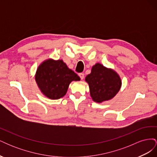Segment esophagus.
Wrapping results in <instances>:
<instances>
[{
	"mask_svg": "<svg viewBox=\"0 0 157 157\" xmlns=\"http://www.w3.org/2000/svg\"><path fill=\"white\" fill-rule=\"evenodd\" d=\"M78 76H79V77L82 80V79L84 78V73H79V74H78Z\"/></svg>",
	"mask_w": 157,
	"mask_h": 157,
	"instance_id": "esophagus-1",
	"label": "esophagus"
}]
</instances>
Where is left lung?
Segmentation results:
<instances>
[{
  "label": "left lung",
  "instance_id": "obj_1",
  "mask_svg": "<svg viewBox=\"0 0 157 157\" xmlns=\"http://www.w3.org/2000/svg\"><path fill=\"white\" fill-rule=\"evenodd\" d=\"M85 80L89 85L90 96L97 103L113 98L122 85L121 79L117 72L99 63L93 66L91 73L86 76Z\"/></svg>",
  "mask_w": 157,
  "mask_h": 157
}]
</instances>
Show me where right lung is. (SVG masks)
<instances>
[{
	"mask_svg": "<svg viewBox=\"0 0 157 157\" xmlns=\"http://www.w3.org/2000/svg\"><path fill=\"white\" fill-rule=\"evenodd\" d=\"M80 80L61 59L45 60L37 68L35 74L36 82L41 92L52 99L63 97L70 83Z\"/></svg>",
	"mask_w": 157,
	"mask_h": 157,
	"instance_id": "add662e5",
	"label": "right lung"
}]
</instances>
